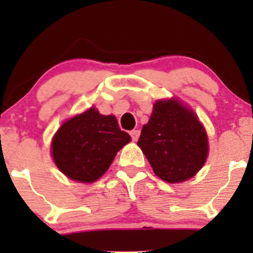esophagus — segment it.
<instances>
[{
    "instance_id": "obj_1",
    "label": "esophagus",
    "mask_w": 253,
    "mask_h": 253,
    "mask_svg": "<svg viewBox=\"0 0 253 253\" xmlns=\"http://www.w3.org/2000/svg\"><path fill=\"white\" fill-rule=\"evenodd\" d=\"M129 134H131V137H132V141L136 142L139 137V131L138 129H133V131L129 132Z\"/></svg>"
}]
</instances>
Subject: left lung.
I'll return each instance as SVG.
<instances>
[{
  "instance_id": "obj_1",
  "label": "left lung",
  "mask_w": 253,
  "mask_h": 253,
  "mask_svg": "<svg viewBox=\"0 0 253 253\" xmlns=\"http://www.w3.org/2000/svg\"><path fill=\"white\" fill-rule=\"evenodd\" d=\"M137 144L155 175L170 183L192 177L208 154V139L197 116L174 99L154 104Z\"/></svg>"
}]
</instances>
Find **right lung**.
<instances>
[{
	"label": "right lung",
	"mask_w": 253,
	"mask_h": 253,
	"mask_svg": "<svg viewBox=\"0 0 253 253\" xmlns=\"http://www.w3.org/2000/svg\"><path fill=\"white\" fill-rule=\"evenodd\" d=\"M131 141L116 117L100 115L94 108L66 121L52 139V157L58 169L72 180L94 182Z\"/></svg>",
	"instance_id": "1"
}]
</instances>
